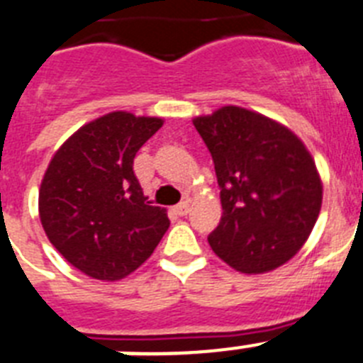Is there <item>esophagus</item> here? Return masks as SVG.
<instances>
[{
  "instance_id": "34e87169",
  "label": "esophagus",
  "mask_w": 363,
  "mask_h": 363,
  "mask_svg": "<svg viewBox=\"0 0 363 363\" xmlns=\"http://www.w3.org/2000/svg\"><path fill=\"white\" fill-rule=\"evenodd\" d=\"M188 210H190V203H188V201H182V203H179L177 206H175V212H177L179 216H186Z\"/></svg>"
}]
</instances>
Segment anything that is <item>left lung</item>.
<instances>
[{
  "label": "left lung",
  "instance_id": "obj_1",
  "mask_svg": "<svg viewBox=\"0 0 363 363\" xmlns=\"http://www.w3.org/2000/svg\"><path fill=\"white\" fill-rule=\"evenodd\" d=\"M220 188L223 216L208 235L242 274L281 267L303 247L321 208V181L303 143L259 113L226 106L194 121Z\"/></svg>",
  "mask_w": 363,
  "mask_h": 363
}]
</instances>
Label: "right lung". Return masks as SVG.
<instances>
[{
	"label": "right lung",
	"instance_id": "right-lung-1",
	"mask_svg": "<svg viewBox=\"0 0 363 363\" xmlns=\"http://www.w3.org/2000/svg\"><path fill=\"white\" fill-rule=\"evenodd\" d=\"M160 118L109 113L60 147L40 188V219L49 241L78 270L116 281L153 254L169 226L151 206L133 172L137 151Z\"/></svg>",
	"mask_w": 363,
	"mask_h": 363
}]
</instances>
